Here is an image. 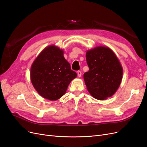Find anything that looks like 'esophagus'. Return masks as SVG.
<instances>
[{
    "label": "esophagus",
    "mask_w": 147,
    "mask_h": 147,
    "mask_svg": "<svg viewBox=\"0 0 147 147\" xmlns=\"http://www.w3.org/2000/svg\"><path fill=\"white\" fill-rule=\"evenodd\" d=\"M82 72L80 71V70H78V71H77V75H78V77H80L81 76H82Z\"/></svg>",
    "instance_id": "34e87169"
}]
</instances>
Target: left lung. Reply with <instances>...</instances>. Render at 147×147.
Listing matches in <instances>:
<instances>
[{
    "label": "left lung",
    "instance_id": "8db88e82",
    "mask_svg": "<svg viewBox=\"0 0 147 147\" xmlns=\"http://www.w3.org/2000/svg\"><path fill=\"white\" fill-rule=\"evenodd\" d=\"M89 71L83 78L87 89L92 97L105 100L113 95L123 77V68L110 48L97 46L86 53Z\"/></svg>",
    "mask_w": 147,
    "mask_h": 147
}]
</instances>
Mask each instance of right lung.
Listing matches in <instances>:
<instances>
[{"instance_id": "1", "label": "right lung", "mask_w": 147, "mask_h": 147, "mask_svg": "<svg viewBox=\"0 0 147 147\" xmlns=\"http://www.w3.org/2000/svg\"><path fill=\"white\" fill-rule=\"evenodd\" d=\"M64 51L49 45L39 54L30 69V80L34 88L44 98L57 100L66 92L77 74L70 69Z\"/></svg>"}]
</instances>
